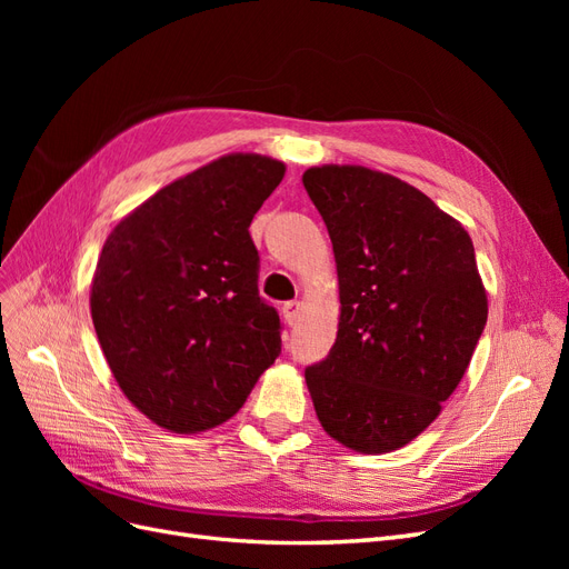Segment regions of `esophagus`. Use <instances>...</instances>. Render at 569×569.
<instances>
[{"instance_id": "esophagus-1", "label": "esophagus", "mask_w": 569, "mask_h": 569, "mask_svg": "<svg viewBox=\"0 0 569 569\" xmlns=\"http://www.w3.org/2000/svg\"><path fill=\"white\" fill-rule=\"evenodd\" d=\"M299 311H301V303H299V301H287V303H282V318H284L287 325H297Z\"/></svg>"}]
</instances>
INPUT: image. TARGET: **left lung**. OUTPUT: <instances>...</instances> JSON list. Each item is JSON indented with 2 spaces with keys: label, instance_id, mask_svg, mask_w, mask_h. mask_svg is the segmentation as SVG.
Wrapping results in <instances>:
<instances>
[{
  "label": "left lung",
  "instance_id": "left-lung-1",
  "mask_svg": "<svg viewBox=\"0 0 569 569\" xmlns=\"http://www.w3.org/2000/svg\"><path fill=\"white\" fill-rule=\"evenodd\" d=\"M303 187L341 299L335 347L306 368L318 420L358 453L396 451L439 416L485 332L472 239L420 189L363 166L308 168Z\"/></svg>",
  "mask_w": 569,
  "mask_h": 569
}]
</instances>
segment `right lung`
Instances as JSON below:
<instances>
[{
	"mask_svg": "<svg viewBox=\"0 0 569 569\" xmlns=\"http://www.w3.org/2000/svg\"><path fill=\"white\" fill-rule=\"evenodd\" d=\"M282 178L280 161L230 153L147 199L101 249L90 297L101 351L128 399L170 432L230 420L282 351L249 234Z\"/></svg>",
	"mask_w": 569,
	"mask_h": 569,
	"instance_id": "add662e5",
	"label": "right lung"
}]
</instances>
